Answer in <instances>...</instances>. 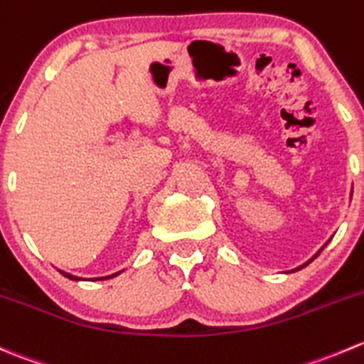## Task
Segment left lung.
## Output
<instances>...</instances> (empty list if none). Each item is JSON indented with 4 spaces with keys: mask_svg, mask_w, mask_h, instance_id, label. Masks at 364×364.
Returning <instances> with one entry per match:
<instances>
[{
    "mask_svg": "<svg viewBox=\"0 0 364 364\" xmlns=\"http://www.w3.org/2000/svg\"><path fill=\"white\" fill-rule=\"evenodd\" d=\"M327 243H329V242H327ZM327 243H326V245H327ZM326 245H323V247H326ZM323 247H322V249H323ZM322 249H320V250H318V252H316V254H315V256H313V257H311V259H308V261H306V263H304V264H301V267L294 268V270H291V272H297V270H301V268L308 267V264H309V263H311V261H313V259H315V257H316V256H318V254H320V252H322Z\"/></svg>",
    "mask_w": 364,
    "mask_h": 364,
    "instance_id": "1",
    "label": "left lung"
}]
</instances>
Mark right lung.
Masks as SVG:
<instances>
[{
    "mask_svg": "<svg viewBox=\"0 0 364 364\" xmlns=\"http://www.w3.org/2000/svg\"><path fill=\"white\" fill-rule=\"evenodd\" d=\"M58 272H60V274H62V276L69 277V279H73V281H83V279H81V277L73 276V274H69V272H63V270H58ZM121 272H122V270H121ZM121 272H117V274H112V276H107V277H94L92 281H105V279H112V277L119 276V274H121Z\"/></svg>",
    "mask_w": 364,
    "mask_h": 364,
    "instance_id": "1",
    "label": "right lung"
}]
</instances>
